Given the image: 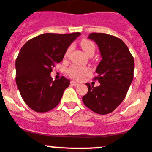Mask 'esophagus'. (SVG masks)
Instances as JSON below:
<instances>
[{"mask_svg":"<svg viewBox=\"0 0 152 152\" xmlns=\"http://www.w3.org/2000/svg\"><path fill=\"white\" fill-rule=\"evenodd\" d=\"M71 84H72V86H77V85L79 84V83L76 82V81H71Z\"/></svg>","mask_w":152,"mask_h":152,"instance_id":"1","label":"esophagus"}]
</instances>
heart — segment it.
<instances>
[{
  "label": "heart",
  "instance_id": "heart-1",
  "mask_svg": "<svg viewBox=\"0 0 152 152\" xmlns=\"http://www.w3.org/2000/svg\"><path fill=\"white\" fill-rule=\"evenodd\" d=\"M80 46L82 48L86 54L87 55H90L91 54H94L95 51V45L94 44L92 41L89 40H82L80 42ZM71 48H69L65 51V57H67L69 54ZM90 69L87 67H83V66H79V65H72L68 69V74L69 75L70 77L75 79V80H80L85 76H87L90 73Z\"/></svg>",
  "mask_w": 152,
  "mask_h": 152
}]
</instances>
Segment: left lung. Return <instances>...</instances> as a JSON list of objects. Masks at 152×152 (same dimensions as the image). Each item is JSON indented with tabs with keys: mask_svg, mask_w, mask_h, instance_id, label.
Instances as JSON below:
<instances>
[{
	"mask_svg": "<svg viewBox=\"0 0 152 152\" xmlns=\"http://www.w3.org/2000/svg\"><path fill=\"white\" fill-rule=\"evenodd\" d=\"M88 38L97 44L102 59L94 78L100 85L94 87L86 83L88 92L83 97V102L97 114H108L122 103L127 94L134 78V58L124 42L114 36L92 33Z\"/></svg>",
	"mask_w": 152,
	"mask_h": 152,
	"instance_id": "left-lung-1",
	"label": "left lung"
}]
</instances>
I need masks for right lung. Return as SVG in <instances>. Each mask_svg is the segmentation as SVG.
I'll list each match as a JSON object with an SVG mask.
<instances>
[{"mask_svg":"<svg viewBox=\"0 0 152 152\" xmlns=\"http://www.w3.org/2000/svg\"><path fill=\"white\" fill-rule=\"evenodd\" d=\"M80 33H44L27 41L15 61L16 84L29 108L46 112L55 108L70 81L64 76L53 80L52 68L62 61L65 51Z\"/></svg>","mask_w":152,"mask_h":152,"instance_id":"right-lung-1","label":"right lung"}]
</instances>
